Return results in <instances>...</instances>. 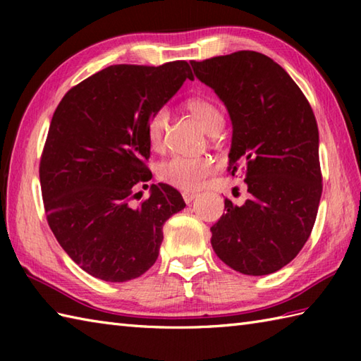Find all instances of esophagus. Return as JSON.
Returning <instances> with one entry per match:
<instances>
[{"instance_id":"34e87169","label":"esophagus","mask_w":361,"mask_h":361,"mask_svg":"<svg viewBox=\"0 0 361 361\" xmlns=\"http://www.w3.org/2000/svg\"><path fill=\"white\" fill-rule=\"evenodd\" d=\"M183 198H185V202L189 204L190 202H194L195 198H197V194H194V192H185L183 194Z\"/></svg>"}]
</instances>
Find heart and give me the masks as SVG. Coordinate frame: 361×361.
I'll use <instances>...</instances> for the list:
<instances>
[{
    "label": "heart",
    "instance_id": "b5f03b06",
    "mask_svg": "<svg viewBox=\"0 0 361 361\" xmlns=\"http://www.w3.org/2000/svg\"><path fill=\"white\" fill-rule=\"evenodd\" d=\"M188 110L200 122V126L209 135H216L224 126V116L208 99L192 97L189 99ZM169 124V110L166 106L158 109L152 114L147 124V141L153 150H161L166 140V130ZM214 171V161L209 157H181L175 155L163 161L158 166V178L180 190L200 189L208 176Z\"/></svg>",
    "mask_w": 361,
    "mask_h": 361
}]
</instances>
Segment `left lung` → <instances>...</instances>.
<instances>
[{
  "instance_id": "8db88e82",
  "label": "left lung",
  "mask_w": 361,
  "mask_h": 361,
  "mask_svg": "<svg viewBox=\"0 0 361 361\" xmlns=\"http://www.w3.org/2000/svg\"><path fill=\"white\" fill-rule=\"evenodd\" d=\"M233 122L228 171H245L250 198L225 200L211 228L216 255L233 270L264 276L291 262L315 225L323 176L315 114L287 71L256 51L190 62Z\"/></svg>"
}]
</instances>
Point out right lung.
Returning <instances> with one entry per match:
<instances>
[{
  "label": "right lung",
  "mask_w": 361,
  "mask_h": 361,
  "mask_svg": "<svg viewBox=\"0 0 361 361\" xmlns=\"http://www.w3.org/2000/svg\"><path fill=\"white\" fill-rule=\"evenodd\" d=\"M186 79L185 60L161 66L113 65L73 87L54 111L40 159L46 219L60 247L83 271L109 282L140 278L155 264L163 225L185 208L152 178L147 124ZM147 186V185H144Z\"/></svg>",
  "instance_id": "1"
}]
</instances>
